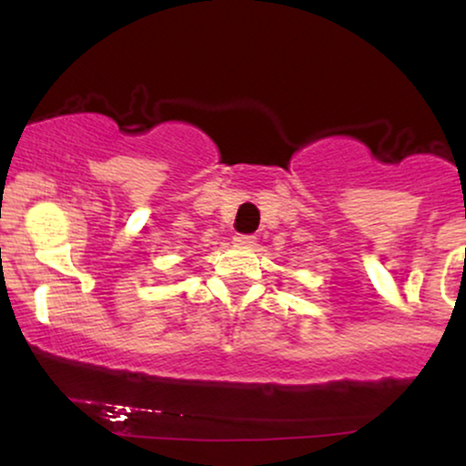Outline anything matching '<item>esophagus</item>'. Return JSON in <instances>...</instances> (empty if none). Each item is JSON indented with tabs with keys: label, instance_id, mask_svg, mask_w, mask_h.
Here are the masks:
<instances>
[{
	"label": "esophagus",
	"instance_id": "esophagus-1",
	"mask_svg": "<svg viewBox=\"0 0 466 466\" xmlns=\"http://www.w3.org/2000/svg\"><path fill=\"white\" fill-rule=\"evenodd\" d=\"M232 243L237 245V248H251V245H256V238L248 237V234H237V237L232 238Z\"/></svg>",
	"mask_w": 466,
	"mask_h": 466
}]
</instances>
